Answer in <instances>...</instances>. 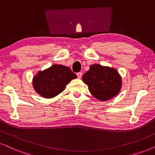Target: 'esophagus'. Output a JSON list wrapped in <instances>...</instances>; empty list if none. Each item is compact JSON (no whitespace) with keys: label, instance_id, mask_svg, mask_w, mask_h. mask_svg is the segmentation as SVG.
<instances>
[{"label":"esophagus","instance_id":"obj_1","mask_svg":"<svg viewBox=\"0 0 155 155\" xmlns=\"http://www.w3.org/2000/svg\"><path fill=\"white\" fill-rule=\"evenodd\" d=\"M82 75V73H81V72H79V73H77V76H78V78H81Z\"/></svg>","mask_w":155,"mask_h":155}]
</instances>
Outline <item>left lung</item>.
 I'll return each mask as SVG.
<instances>
[{
    "mask_svg": "<svg viewBox=\"0 0 155 155\" xmlns=\"http://www.w3.org/2000/svg\"><path fill=\"white\" fill-rule=\"evenodd\" d=\"M82 81L88 86L91 94L102 101L116 96L122 86L121 77L115 68L99 64L90 65L82 76Z\"/></svg>",
    "mask_w": 155,
    "mask_h": 155,
    "instance_id": "obj_1",
    "label": "left lung"
}]
</instances>
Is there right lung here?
I'll list each match as a JSON object with an SVG mask.
<instances>
[{
	"mask_svg": "<svg viewBox=\"0 0 155 155\" xmlns=\"http://www.w3.org/2000/svg\"><path fill=\"white\" fill-rule=\"evenodd\" d=\"M77 76L68 67L63 65H53L34 76L33 87L35 92L46 99L54 98L65 90L72 80Z\"/></svg>",
	"mask_w": 155,
	"mask_h": 155,
	"instance_id": "1",
	"label": "right lung"
}]
</instances>
